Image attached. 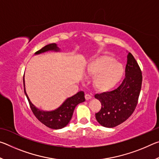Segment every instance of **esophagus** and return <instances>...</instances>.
I'll use <instances>...</instances> for the list:
<instances>
[{
	"label": "esophagus",
	"instance_id": "1",
	"mask_svg": "<svg viewBox=\"0 0 159 159\" xmlns=\"http://www.w3.org/2000/svg\"><path fill=\"white\" fill-rule=\"evenodd\" d=\"M85 98L86 100H88V99H90L91 98H92V97H91L90 94H85Z\"/></svg>",
	"mask_w": 159,
	"mask_h": 159
}]
</instances>
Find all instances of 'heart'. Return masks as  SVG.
<instances>
[{
	"instance_id": "obj_1",
	"label": "heart",
	"mask_w": 159,
	"mask_h": 159,
	"mask_svg": "<svg viewBox=\"0 0 159 159\" xmlns=\"http://www.w3.org/2000/svg\"><path fill=\"white\" fill-rule=\"evenodd\" d=\"M86 74L95 76L93 85L97 90L105 92L116 85L124 74L120 63L109 55H102L94 59L86 67Z\"/></svg>"
}]
</instances>
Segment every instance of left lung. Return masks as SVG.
Listing matches in <instances>:
<instances>
[{
  "mask_svg": "<svg viewBox=\"0 0 159 159\" xmlns=\"http://www.w3.org/2000/svg\"><path fill=\"white\" fill-rule=\"evenodd\" d=\"M125 73V79L116 89L95 95L102 105L99 111L95 114V118L104 127L114 128L125 121L138 104L142 74L139 64L130 52Z\"/></svg>",
  "mask_w": 159,
  "mask_h": 159,
  "instance_id": "1",
  "label": "left lung"
}]
</instances>
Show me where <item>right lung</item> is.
Listing matches in <instances>:
<instances>
[{
  "instance_id": "1",
  "label": "right lung",
  "mask_w": 159,
  "mask_h": 159,
  "mask_svg": "<svg viewBox=\"0 0 159 159\" xmlns=\"http://www.w3.org/2000/svg\"><path fill=\"white\" fill-rule=\"evenodd\" d=\"M48 50L57 51L59 50L56 43H51L45 45L41 50H38L37 52H36V54H40ZM23 81L25 82V80H23ZM24 89H25V93L29 101V106H30L31 111L35 116L43 124L52 129H60L65 127L70 121V120L71 119L75 107L79 103H81L85 100L84 98V93L83 91H80L76 95L67 99L62 104V105L55 111H43L36 109L34 106V104H32L31 101L29 100L25 91V84H24Z\"/></svg>"
}]
</instances>
